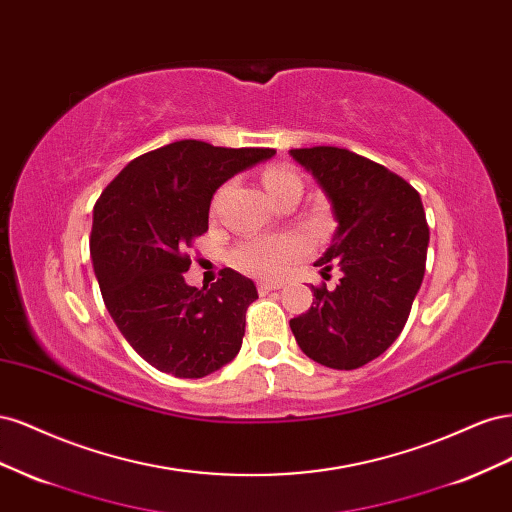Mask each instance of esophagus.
Returning a JSON list of instances; mask_svg holds the SVG:
<instances>
[{"label":"esophagus","instance_id":"esophagus-1","mask_svg":"<svg viewBox=\"0 0 512 512\" xmlns=\"http://www.w3.org/2000/svg\"><path fill=\"white\" fill-rule=\"evenodd\" d=\"M282 284L280 282H258V292L260 294H269L271 290H280Z\"/></svg>","mask_w":512,"mask_h":512}]
</instances>
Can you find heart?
<instances>
[{
  "label": "heart",
  "mask_w": 512,
  "mask_h": 512,
  "mask_svg": "<svg viewBox=\"0 0 512 512\" xmlns=\"http://www.w3.org/2000/svg\"><path fill=\"white\" fill-rule=\"evenodd\" d=\"M262 183L269 192V196L280 203L282 198L290 194L303 192V181L288 166H271L262 173ZM226 188H222L215 196V203L224 196ZM305 252V241L294 235H282V237H256L247 239L245 243L237 245L232 252V260L235 265L252 275L262 277H275L288 269L290 262L297 260Z\"/></svg>",
  "instance_id": "b5f03b06"
}]
</instances>
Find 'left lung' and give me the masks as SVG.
<instances>
[{"mask_svg": "<svg viewBox=\"0 0 512 512\" xmlns=\"http://www.w3.org/2000/svg\"><path fill=\"white\" fill-rule=\"evenodd\" d=\"M327 194L337 220L333 243L316 262L333 290L312 286L316 301L290 320L309 359L356 369L378 359L404 331L425 275L429 226L421 196L378 162L339 147L290 149Z\"/></svg>", "mask_w": 512, "mask_h": 512, "instance_id": "8db88e82", "label": "left lung"}]
</instances>
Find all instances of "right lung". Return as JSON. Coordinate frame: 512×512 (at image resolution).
Here are the masks:
<instances>
[{"mask_svg":"<svg viewBox=\"0 0 512 512\" xmlns=\"http://www.w3.org/2000/svg\"><path fill=\"white\" fill-rule=\"evenodd\" d=\"M275 156L269 147L177 141L134 158L94 207L89 250L108 314L143 359L177 378H203L235 359L252 280L224 269L211 288L183 280L188 250L209 228L215 190Z\"/></svg>","mask_w":512,"mask_h":512,"instance_id":"right-lung-1","label":"right lung"}]
</instances>
